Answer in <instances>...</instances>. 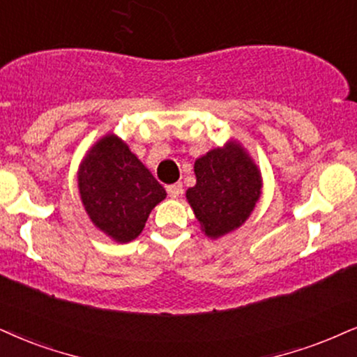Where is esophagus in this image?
I'll use <instances>...</instances> for the list:
<instances>
[{"instance_id":"esophagus-1","label":"esophagus","mask_w":357,"mask_h":357,"mask_svg":"<svg viewBox=\"0 0 357 357\" xmlns=\"http://www.w3.org/2000/svg\"><path fill=\"white\" fill-rule=\"evenodd\" d=\"M166 192H168L169 197H179L183 194V184L181 183H174L166 186Z\"/></svg>"}]
</instances>
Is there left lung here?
<instances>
[{
    "instance_id": "obj_1",
    "label": "left lung",
    "mask_w": 357,
    "mask_h": 357,
    "mask_svg": "<svg viewBox=\"0 0 357 357\" xmlns=\"http://www.w3.org/2000/svg\"><path fill=\"white\" fill-rule=\"evenodd\" d=\"M196 186L186 197L201 229L220 237L245 222L260 197V174L238 145L212 150L194 165Z\"/></svg>"
}]
</instances>
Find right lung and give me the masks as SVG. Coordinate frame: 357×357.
Returning a JSON list of instances; mask_svg holds the SVG:
<instances>
[{
    "label": "right lung",
    "mask_w": 357,
    "mask_h": 357,
    "mask_svg": "<svg viewBox=\"0 0 357 357\" xmlns=\"http://www.w3.org/2000/svg\"><path fill=\"white\" fill-rule=\"evenodd\" d=\"M79 189L92 222L119 242L138 237L153 207L166 197L165 188L114 135L85 156Z\"/></svg>",
    "instance_id": "right-lung-1"
}]
</instances>
